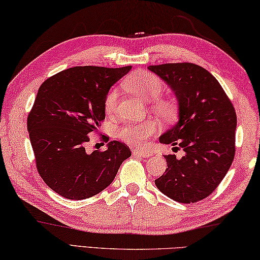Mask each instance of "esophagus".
I'll return each mask as SVG.
<instances>
[{
  "label": "esophagus",
  "mask_w": 260,
  "mask_h": 260,
  "mask_svg": "<svg viewBox=\"0 0 260 260\" xmlns=\"http://www.w3.org/2000/svg\"><path fill=\"white\" fill-rule=\"evenodd\" d=\"M133 153L135 155H139L143 156V158H150V156L153 155L152 151H146V150H142V148H134Z\"/></svg>",
  "instance_id": "1"
}]
</instances>
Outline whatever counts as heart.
Listing matches in <instances>:
<instances>
[{
    "label": "heart",
    "instance_id": "b5f03b06",
    "mask_svg": "<svg viewBox=\"0 0 260 260\" xmlns=\"http://www.w3.org/2000/svg\"><path fill=\"white\" fill-rule=\"evenodd\" d=\"M127 91L134 93L146 101H154L162 94L165 84L158 76L147 71H137L130 75L123 83ZM118 91L112 88L106 95L105 110L107 114H113L117 107ZM154 108L164 116H172L174 105L168 101H155ZM156 125L154 122H144L139 124L124 125L120 131L121 137L133 145H145L151 136L155 133Z\"/></svg>",
    "mask_w": 260,
    "mask_h": 260
}]
</instances>
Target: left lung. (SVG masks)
Masks as SVG:
<instances>
[{
	"mask_svg": "<svg viewBox=\"0 0 260 260\" xmlns=\"http://www.w3.org/2000/svg\"><path fill=\"white\" fill-rule=\"evenodd\" d=\"M148 70L175 93L178 121L160 136L182 156L164 155L168 168L155 185L178 203L206 198L226 176L235 155L237 118L231 100L218 80L193 63H166Z\"/></svg>",
	"mask_w": 260,
	"mask_h": 260,
	"instance_id": "obj_1",
	"label": "left lung"
}]
</instances>
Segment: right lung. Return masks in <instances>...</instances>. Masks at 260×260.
Masks as SVG:
<instances>
[{
    "label": "right lung",
    "instance_id": "add662e5",
    "mask_svg": "<svg viewBox=\"0 0 260 260\" xmlns=\"http://www.w3.org/2000/svg\"><path fill=\"white\" fill-rule=\"evenodd\" d=\"M130 70L131 66L69 68L38 90L27 117L29 140L40 176L62 197L82 201L101 192L131 155L117 140L109 142L104 152L85 150L87 135L105 120L110 87Z\"/></svg>",
    "mask_w": 260,
    "mask_h": 260
}]
</instances>
